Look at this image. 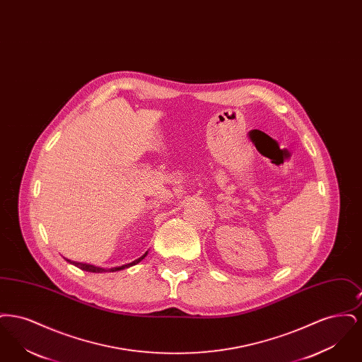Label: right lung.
<instances>
[{
  "label": "right lung",
  "mask_w": 362,
  "mask_h": 362,
  "mask_svg": "<svg viewBox=\"0 0 362 362\" xmlns=\"http://www.w3.org/2000/svg\"><path fill=\"white\" fill-rule=\"evenodd\" d=\"M148 255V251L141 257V258L136 259L134 262H132V263H127V264H123V266H119V267H112V269H103V267H98V266H95V264H88V263H83V262H73V260H69V259H66L69 263L71 264H74L76 267H78V269H81V270H84V272H89V273H114V272H119V270H123V269H129V267H132V266H134V264H137L139 263L142 259L145 258Z\"/></svg>",
  "instance_id": "1"
}]
</instances>
